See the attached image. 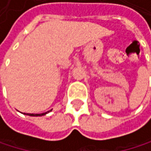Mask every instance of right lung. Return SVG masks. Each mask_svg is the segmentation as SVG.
Returning a JSON list of instances; mask_svg holds the SVG:
<instances>
[{
  "label": "right lung",
  "mask_w": 151,
  "mask_h": 151,
  "mask_svg": "<svg viewBox=\"0 0 151 151\" xmlns=\"http://www.w3.org/2000/svg\"><path fill=\"white\" fill-rule=\"evenodd\" d=\"M51 110H52V109H50V111H47L45 113H43V114H25V113H24V114H27V115H29V116H43V115H45L46 114L50 113Z\"/></svg>",
  "instance_id": "obj_1"
}]
</instances>
